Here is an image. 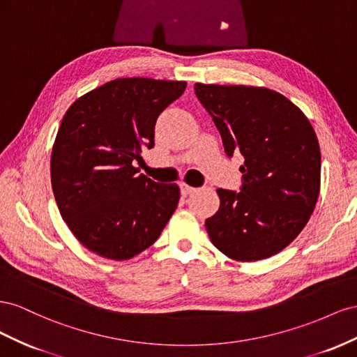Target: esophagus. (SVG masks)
I'll use <instances>...</instances> for the list:
<instances>
[{
  "instance_id": "34e87169",
  "label": "esophagus",
  "mask_w": 357,
  "mask_h": 357,
  "mask_svg": "<svg viewBox=\"0 0 357 357\" xmlns=\"http://www.w3.org/2000/svg\"><path fill=\"white\" fill-rule=\"evenodd\" d=\"M179 187H181V192H182V196L191 195V192H195V191H196V188H195V187H191V185H188L187 182H181Z\"/></svg>"
}]
</instances>
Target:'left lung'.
Wrapping results in <instances>:
<instances>
[{
  "label": "left lung",
  "mask_w": 357,
  "mask_h": 357,
  "mask_svg": "<svg viewBox=\"0 0 357 357\" xmlns=\"http://www.w3.org/2000/svg\"><path fill=\"white\" fill-rule=\"evenodd\" d=\"M224 151L243 157L241 192L218 188L205 221L213 247L236 261L268 259L307 226L320 195V146L310 119L277 91L251 85H195Z\"/></svg>",
  "instance_id": "obj_1"
}]
</instances>
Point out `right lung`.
Wrapping results in <instances>:
<instances>
[{"instance_id":"1","label":"right lung","mask_w":357,"mask_h":357,"mask_svg":"<svg viewBox=\"0 0 357 357\" xmlns=\"http://www.w3.org/2000/svg\"><path fill=\"white\" fill-rule=\"evenodd\" d=\"M184 80L121 77L68 107L50 155L61 217L91 252L133 259L154 243L181 197L176 184L139 175L135 160L154 146L158 115L185 91Z\"/></svg>"}]
</instances>
